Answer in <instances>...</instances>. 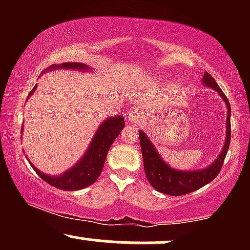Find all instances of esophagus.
<instances>
[{"label":"esophagus","instance_id":"obj_1","mask_svg":"<svg viewBox=\"0 0 250 250\" xmlns=\"http://www.w3.org/2000/svg\"><path fill=\"white\" fill-rule=\"evenodd\" d=\"M142 111L139 108H135L129 113V120L131 122H139L142 119Z\"/></svg>","mask_w":250,"mask_h":250}]
</instances>
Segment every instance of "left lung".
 Listing matches in <instances>:
<instances>
[{"instance_id": "1", "label": "left lung", "mask_w": 250, "mask_h": 250, "mask_svg": "<svg viewBox=\"0 0 250 250\" xmlns=\"http://www.w3.org/2000/svg\"><path fill=\"white\" fill-rule=\"evenodd\" d=\"M202 82L209 88L214 89L220 96L222 97L223 101L226 102L227 108H228V116H227V136L223 150L221 151L220 156L217 157L216 161L213 165L209 166L208 168L203 170H193V171H180L175 170L161 159L153 143L149 141L143 131H139L140 134V145H141V151L143 157V166H145L146 176L151 185V187L156 189L157 191L167 195H173V196H180V195H186L197 190L207 183L211 182L215 177L219 175L222 168L223 162H225L226 155L228 153L229 145H230V104H229L228 99L217 85V83L213 79V76L206 71L203 74Z\"/></svg>"}]
</instances>
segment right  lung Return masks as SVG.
Returning <instances> with one entry per match:
<instances>
[{
  "label": "right lung",
  "mask_w": 250,
  "mask_h": 250,
  "mask_svg": "<svg viewBox=\"0 0 250 250\" xmlns=\"http://www.w3.org/2000/svg\"><path fill=\"white\" fill-rule=\"evenodd\" d=\"M51 68L53 69L54 68L88 69L87 65H84L83 63L75 62L62 63L61 65H53ZM35 89L36 87L30 91L29 95L34 93ZM123 127H125V120L122 116L109 117L107 121L100 125L84 156L80 160L76 166H74L73 168L60 176H48V175L41 173L34 166L33 168L35 169V171L43 181L49 183L53 187L62 189V190H79V189L89 187L95 182L101 174L109 148L111 147L113 142L121 133Z\"/></svg>",
  "instance_id": "1"
}]
</instances>
